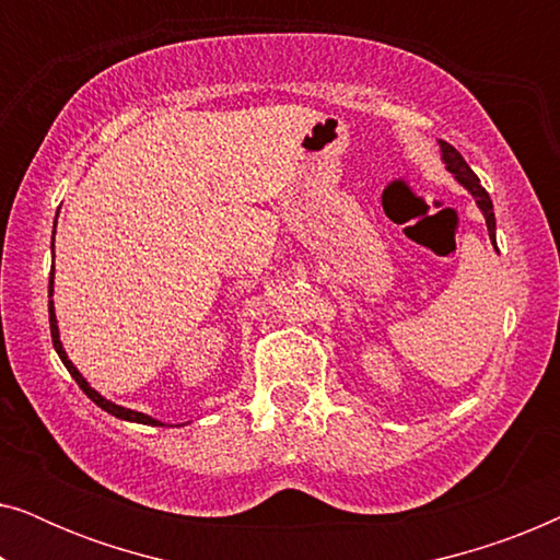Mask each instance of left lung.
Returning <instances> with one entry per match:
<instances>
[{"label":"left lung","mask_w":560,"mask_h":560,"mask_svg":"<svg viewBox=\"0 0 560 560\" xmlns=\"http://www.w3.org/2000/svg\"><path fill=\"white\" fill-rule=\"evenodd\" d=\"M441 152H443V160H446V167L451 173L456 175V180L462 183V186L469 190V194L477 198V206L481 209V213H485L487 219V232H489V240L494 242V211H492V198H489V194L485 188H481V183L477 178V173L471 171L469 165H466V160L462 158V152H458L456 148H451L448 142H441Z\"/></svg>","instance_id":"1"}]
</instances>
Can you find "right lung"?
Segmentation results:
<instances>
[{
	"mask_svg": "<svg viewBox=\"0 0 560 560\" xmlns=\"http://www.w3.org/2000/svg\"><path fill=\"white\" fill-rule=\"evenodd\" d=\"M56 234V232H52ZM48 295H52V272H50V285H48ZM48 313H50V336H52V347H56V351H58V357H60V362L66 364V370L71 372V377L79 382V387L83 389V393H86L91 400H94L98 408L102 410H106V412H112L114 418H121V420H132V423H144V425H160V420H155V418H150V416H144V412H135V410H129V408H121V405H114V402H109V400H104L102 395L96 393L94 387L89 385L86 380L81 377V372L75 370V366L71 364V359L66 357V351H63V343H60V336H58V320H56V311H52V301L48 303Z\"/></svg>",
	"mask_w": 560,
	"mask_h": 560,
	"instance_id": "1",
	"label": "right lung"
}]
</instances>
